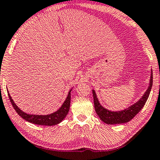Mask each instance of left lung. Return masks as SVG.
Masks as SVG:
<instances>
[{
	"mask_svg": "<svg viewBox=\"0 0 160 160\" xmlns=\"http://www.w3.org/2000/svg\"><path fill=\"white\" fill-rule=\"evenodd\" d=\"M153 85V72L152 69L151 72V78L148 87L142 95V97L138 100L137 102L133 104L132 105L129 106V108L123 110H118V111H111L106 109L102 106L99 103L98 98L94 90H92L93 96V103H94V108L96 112L99 117V118L103 121L104 123L108 124H118V123H124L129 122L131 121L138 112L142 110L143 106L149 97L151 90H152Z\"/></svg>",
	"mask_w": 160,
	"mask_h": 160,
	"instance_id": "1",
	"label": "left lung"
}]
</instances>
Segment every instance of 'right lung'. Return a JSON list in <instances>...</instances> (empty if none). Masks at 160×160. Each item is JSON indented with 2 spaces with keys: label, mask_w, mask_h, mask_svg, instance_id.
I'll list each match as a JSON object with an SVG mask.
<instances>
[{
  "label": "right lung",
  "mask_w": 160,
  "mask_h": 160,
  "mask_svg": "<svg viewBox=\"0 0 160 160\" xmlns=\"http://www.w3.org/2000/svg\"><path fill=\"white\" fill-rule=\"evenodd\" d=\"M71 91L72 89L68 93V96L66 98L65 101L63 103V105H61V107L57 111L48 115H33L28 114L26 112H23L16 105L13 99L11 97L10 93H8V91H7L9 100L12 106H13L14 110H16L19 116L22 117L23 119L28 121V122L34 123V124L44 125V126H53V125H56L61 123L69 112L70 102H71Z\"/></svg>",
  "instance_id": "add662e5"
}]
</instances>
